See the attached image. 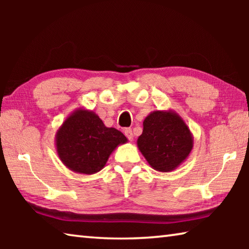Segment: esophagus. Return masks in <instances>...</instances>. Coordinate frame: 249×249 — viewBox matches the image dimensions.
I'll use <instances>...</instances> for the list:
<instances>
[{
	"label": "esophagus",
	"mask_w": 249,
	"mask_h": 249,
	"mask_svg": "<svg viewBox=\"0 0 249 249\" xmlns=\"http://www.w3.org/2000/svg\"><path fill=\"white\" fill-rule=\"evenodd\" d=\"M124 134H125V136L128 138V141H130V142L133 141V138H134V135H133L132 129H130V128H126V129L124 130Z\"/></svg>",
	"instance_id": "esophagus-1"
}]
</instances>
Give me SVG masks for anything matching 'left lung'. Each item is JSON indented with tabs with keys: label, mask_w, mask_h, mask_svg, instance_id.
<instances>
[{
	"label": "left lung",
	"mask_w": 249,
	"mask_h": 249,
	"mask_svg": "<svg viewBox=\"0 0 249 249\" xmlns=\"http://www.w3.org/2000/svg\"><path fill=\"white\" fill-rule=\"evenodd\" d=\"M137 147L153 169L170 172L190 156L193 136L176 111L158 109L145 117Z\"/></svg>",
	"instance_id": "obj_1"
}]
</instances>
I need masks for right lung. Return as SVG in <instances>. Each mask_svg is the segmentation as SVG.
Instances as JSON below:
<instances>
[{
	"instance_id": "add662e5",
	"label": "right lung",
	"mask_w": 249,
	"mask_h": 249,
	"mask_svg": "<svg viewBox=\"0 0 249 249\" xmlns=\"http://www.w3.org/2000/svg\"><path fill=\"white\" fill-rule=\"evenodd\" d=\"M125 142L127 138L123 133L107 127L98 114L84 107H78L67 116L54 137L61 162L82 175L102 170L113 151Z\"/></svg>"
}]
</instances>
